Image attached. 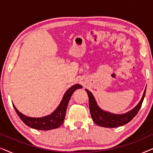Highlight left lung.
Wrapping results in <instances>:
<instances>
[{
    "label": "left lung",
    "mask_w": 153,
    "mask_h": 153,
    "mask_svg": "<svg viewBox=\"0 0 153 153\" xmlns=\"http://www.w3.org/2000/svg\"><path fill=\"white\" fill-rule=\"evenodd\" d=\"M146 91V88L141 100L134 108L129 111L125 113V114H116L102 109L98 106L97 102H96L95 97H94L91 92L85 89V91L87 92L89 98V108L92 118L97 125L103 127H108V128H114V127H120L127 124V123L130 122L137 114V113L139 112L141 104L143 103L144 97H145Z\"/></svg>",
    "instance_id": "1"
}]
</instances>
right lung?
<instances>
[{"label": "right lung", "mask_w": 153, "mask_h": 153, "mask_svg": "<svg viewBox=\"0 0 153 153\" xmlns=\"http://www.w3.org/2000/svg\"><path fill=\"white\" fill-rule=\"evenodd\" d=\"M83 88L82 85L75 84L70 87L64 94L61 102H60L58 107L51 113V114L39 118H33L24 115L18 111L17 108L13 104L14 110L23 122L31 128L38 129V130H51L59 127L63 123L65 116L67 107L68 102L72 94L76 89Z\"/></svg>", "instance_id": "right-lung-1"}]
</instances>
